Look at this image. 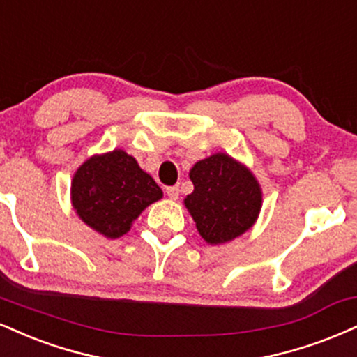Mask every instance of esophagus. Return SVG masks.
Returning <instances> with one entry per match:
<instances>
[{"mask_svg":"<svg viewBox=\"0 0 357 357\" xmlns=\"http://www.w3.org/2000/svg\"><path fill=\"white\" fill-rule=\"evenodd\" d=\"M166 195H167V197H169V199H173V201H176L179 197V188L178 186H169V188H166Z\"/></svg>","mask_w":357,"mask_h":357,"instance_id":"obj_1","label":"esophagus"}]
</instances>
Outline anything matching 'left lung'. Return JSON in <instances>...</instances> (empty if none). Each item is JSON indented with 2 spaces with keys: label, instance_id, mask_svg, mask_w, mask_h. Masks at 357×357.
<instances>
[{
  "label": "left lung",
  "instance_id": "obj_1",
  "mask_svg": "<svg viewBox=\"0 0 357 357\" xmlns=\"http://www.w3.org/2000/svg\"><path fill=\"white\" fill-rule=\"evenodd\" d=\"M190 178L195 190L184 197V206L206 243H229L255 226L263 208V191L246 165L216 153L197 161Z\"/></svg>",
  "mask_w": 357,
  "mask_h": 357
}]
</instances>
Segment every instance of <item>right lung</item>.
Listing matches in <instances>:
<instances>
[{"label": "right lung", "instance_id": "right-lung-1", "mask_svg": "<svg viewBox=\"0 0 357 357\" xmlns=\"http://www.w3.org/2000/svg\"><path fill=\"white\" fill-rule=\"evenodd\" d=\"M161 197V188L123 149L94 154L71 181L73 209L86 226L108 239L126 234L137 216Z\"/></svg>", "mask_w": 357, "mask_h": 357}]
</instances>
